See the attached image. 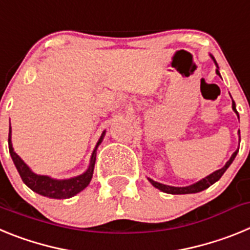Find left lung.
<instances>
[{
  "label": "left lung",
  "instance_id": "obj_1",
  "mask_svg": "<svg viewBox=\"0 0 250 250\" xmlns=\"http://www.w3.org/2000/svg\"><path fill=\"white\" fill-rule=\"evenodd\" d=\"M209 56L211 57V60L214 61V63H215L216 66V75H219L220 76V72H219V66H218V63H216L215 59H214L213 55H209ZM231 107H233V111L235 112V114L238 115V119H239V114H238L237 111V107H235V103L233 101V104H231ZM238 134H240L239 131H238ZM238 151H239V147H238L235 151L233 152V155L230 156V159H229L227 163H225L224 167H222V169L219 170H215L214 173L209 174L208 176H205V178L200 179L199 182L194 183V184L191 185H188V187H171V185H167V184H161V183H158L155 182V180H152V179L147 178V180L150 182V184L152 185V187H155L156 189H159V190H161L163 193H167V194H174V195H176V194H194V193H199V191H203L205 190V189H208V188L210 187V185H213L214 183H216L218 180H219L220 178H222L223 174L227 171V169H228L229 167H230V164L233 163V160L235 159V156H237Z\"/></svg>",
  "mask_w": 250,
  "mask_h": 250
}]
</instances>
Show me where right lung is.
Segmentation results:
<instances>
[{"label":"right lung","instance_id":"add662e5","mask_svg":"<svg viewBox=\"0 0 250 250\" xmlns=\"http://www.w3.org/2000/svg\"><path fill=\"white\" fill-rule=\"evenodd\" d=\"M105 132L106 131H103L100 139L96 143V146H95L94 151H92L91 158H90V164L87 169H86V171H83L80 175L74 176V178L55 179L48 175H39V174L34 173L30 169V167L13 150L12 140H11V138H12L11 124L10 132H8V150H10V155L12 158L13 164L16 167L20 176H21L22 182L25 183L31 190L40 194V195L51 198V199H67V198H72V196H75L80 191H83L91 182L92 174H94L95 161H96V150H98L99 145L103 143Z\"/></svg>","mask_w":250,"mask_h":250}]
</instances>
